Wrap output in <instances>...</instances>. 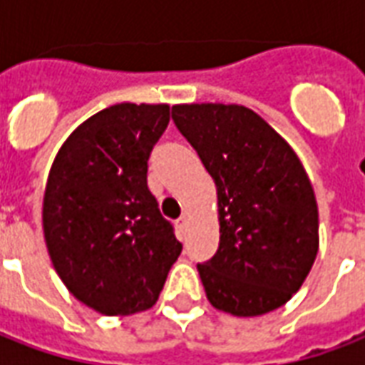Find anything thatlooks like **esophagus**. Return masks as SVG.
I'll list each match as a JSON object with an SVG mask.
<instances>
[{"label": "esophagus", "mask_w": 365, "mask_h": 365, "mask_svg": "<svg viewBox=\"0 0 365 365\" xmlns=\"http://www.w3.org/2000/svg\"><path fill=\"white\" fill-rule=\"evenodd\" d=\"M175 225H178V229L183 232V230H185V227H187V215H182V217L175 221Z\"/></svg>", "instance_id": "1"}]
</instances>
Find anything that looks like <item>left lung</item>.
<instances>
[{"instance_id":"obj_1","label":"left lung","mask_w":365,"mask_h":365,"mask_svg":"<svg viewBox=\"0 0 365 365\" xmlns=\"http://www.w3.org/2000/svg\"><path fill=\"white\" fill-rule=\"evenodd\" d=\"M172 119L217 185L219 248L197 264L219 311L256 317L287 303L319 250V211L297 154L242 105H174Z\"/></svg>"}]
</instances>
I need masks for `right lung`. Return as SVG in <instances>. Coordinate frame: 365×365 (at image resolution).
Instances as JSON below:
<instances>
[{
  "mask_svg": "<svg viewBox=\"0 0 365 365\" xmlns=\"http://www.w3.org/2000/svg\"><path fill=\"white\" fill-rule=\"evenodd\" d=\"M168 105L119 103L76 128L54 158L43 203L46 248L76 299L99 313L156 303L182 254L146 183Z\"/></svg>",
  "mask_w": 365,
  "mask_h": 365,
  "instance_id": "right-lung-1",
  "label": "right lung"
}]
</instances>
